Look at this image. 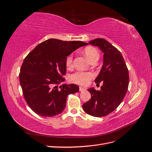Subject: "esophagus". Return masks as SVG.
Listing matches in <instances>:
<instances>
[{
    "label": "esophagus",
    "instance_id": "34e87169",
    "mask_svg": "<svg viewBox=\"0 0 152 152\" xmlns=\"http://www.w3.org/2000/svg\"><path fill=\"white\" fill-rule=\"evenodd\" d=\"M86 89L84 88V87H79V91H81V92L84 91H86Z\"/></svg>",
    "mask_w": 152,
    "mask_h": 152
}]
</instances>
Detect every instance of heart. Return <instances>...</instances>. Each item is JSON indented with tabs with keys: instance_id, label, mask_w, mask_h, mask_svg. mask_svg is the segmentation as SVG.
Masks as SVG:
<instances>
[{
	"instance_id": "obj_1",
	"label": "heart",
	"mask_w": 152,
	"mask_h": 152,
	"mask_svg": "<svg viewBox=\"0 0 152 152\" xmlns=\"http://www.w3.org/2000/svg\"><path fill=\"white\" fill-rule=\"evenodd\" d=\"M84 54L87 58L91 61L94 58H99V53L98 50L93 47H87L84 49ZM66 66L68 68L73 67V56L71 54L66 59ZM93 78V74L91 72H77L70 77V80L77 84L87 86Z\"/></svg>"
}]
</instances>
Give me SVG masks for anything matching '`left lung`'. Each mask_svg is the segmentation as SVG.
<instances>
[{
    "label": "left lung",
    "instance_id": "1",
    "mask_svg": "<svg viewBox=\"0 0 152 152\" xmlns=\"http://www.w3.org/2000/svg\"><path fill=\"white\" fill-rule=\"evenodd\" d=\"M89 44L98 46L104 53L103 65L95 79L96 84L103 82L100 91L94 87L88 89L91 98L82 104L84 112L100 117L114 111L125 97L129 86V72L121 53L107 40L96 39Z\"/></svg>",
    "mask_w": 152,
    "mask_h": 152
}]
</instances>
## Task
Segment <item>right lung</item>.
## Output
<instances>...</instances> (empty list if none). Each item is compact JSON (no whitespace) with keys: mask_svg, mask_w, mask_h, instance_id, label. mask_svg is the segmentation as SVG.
<instances>
[{"mask_svg":"<svg viewBox=\"0 0 152 152\" xmlns=\"http://www.w3.org/2000/svg\"><path fill=\"white\" fill-rule=\"evenodd\" d=\"M88 45L82 41L50 39L37 46L24 59L20 73L23 94L29 107L39 115L53 117L65 108L66 98L79 92L76 84H63L66 59L77 49Z\"/></svg>","mask_w":152,"mask_h":152,"instance_id":"obj_1","label":"right lung"}]
</instances>
